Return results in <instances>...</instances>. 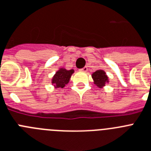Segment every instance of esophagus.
<instances>
[{
  "mask_svg": "<svg viewBox=\"0 0 151 151\" xmlns=\"http://www.w3.org/2000/svg\"><path fill=\"white\" fill-rule=\"evenodd\" d=\"M87 70H88V68H87L86 66L83 67V68H81V69H80L81 72H84V73H86V72H87Z\"/></svg>",
  "mask_w": 151,
  "mask_h": 151,
  "instance_id": "1",
  "label": "esophagus"
}]
</instances>
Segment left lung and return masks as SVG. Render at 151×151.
Returning <instances> with one entry per match:
<instances>
[{
	"instance_id": "left-lung-1",
	"label": "left lung",
	"mask_w": 151,
	"mask_h": 151,
	"mask_svg": "<svg viewBox=\"0 0 151 151\" xmlns=\"http://www.w3.org/2000/svg\"><path fill=\"white\" fill-rule=\"evenodd\" d=\"M94 83L99 88L104 86L107 83H109V78L103 70H97L92 75Z\"/></svg>"
}]
</instances>
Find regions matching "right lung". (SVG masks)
<instances>
[{"label":"right lung","mask_w":151,"mask_h":151,"mask_svg":"<svg viewBox=\"0 0 151 151\" xmlns=\"http://www.w3.org/2000/svg\"><path fill=\"white\" fill-rule=\"evenodd\" d=\"M73 73H74L73 69L67 70L63 68H59L52 78V85H54L55 88H63L65 86V85L68 83Z\"/></svg>","instance_id":"add662e5"}]
</instances>
